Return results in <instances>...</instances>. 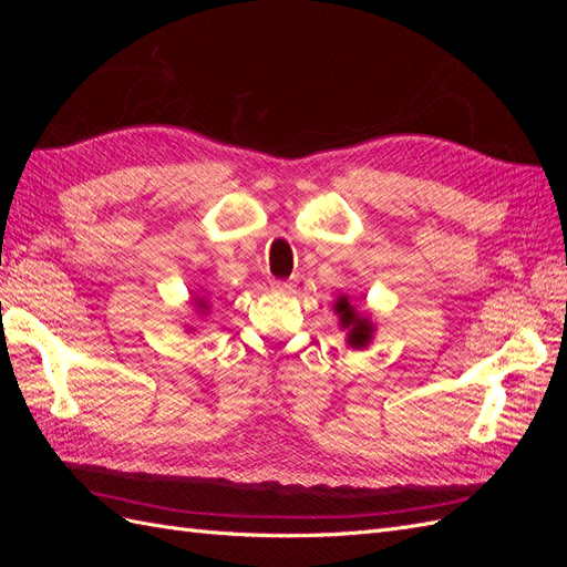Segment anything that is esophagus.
Returning a JSON list of instances; mask_svg holds the SVG:
<instances>
[{"label":"esophagus","instance_id":"1","mask_svg":"<svg viewBox=\"0 0 567 567\" xmlns=\"http://www.w3.org/2000/svg\"><path fill=\"white\" fill-rule=\"evenodd\" d=\"M293 286H296L293 281H279V279L271 281V288L274 290H281V293H286V290H293Z\"/></svg>","mask_w":567,"mask_h":567}]
</instances>
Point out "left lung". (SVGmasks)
<instances>
[{"mask_svg":"<svg viewBox=\"0 0 567 567\" xmlns=\"http://www.w3.org/2000/svg\"><path fill=\"white\" fill-rule=\"evenodd\" d=\"M336 312L340 315V326L342 329H350L348 333V342L352 348H364L369 338H371V323L369 319L359 317L354 312V307L348 302V298H340L336 302Z\"/></svg>","mask_w":567,"mask_h":567,"instance_id":"8db88e82","label":"left lung"}]
</instances>
